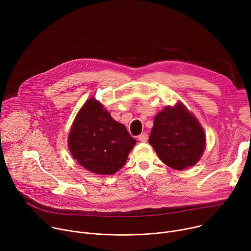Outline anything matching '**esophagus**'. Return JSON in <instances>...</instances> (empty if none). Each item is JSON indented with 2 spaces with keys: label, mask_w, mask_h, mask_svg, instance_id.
Returning <instances> with one entry per match:
<instances>
[{
  "label": "esophagus",
  "mask_w": 251,
  "mask_h": 251,
  "mask_svg": "<svg viewBox=\"0 0 251 251\" xmlns=\"http://www.w3.org/2000/svg\"><path fill=\"white\" fill-rule=\"evenodd\" d=\"M148 134L147 133H142L141 135H139L138 136V140L140 141V142H143V143H146L147 141H148Z\"/></svg>",
  "instance_id": "1"
}]
</instances>
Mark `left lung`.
<instances>
[{
    "instance_id": "8db88e82",
    "label": "left lung",
    "mask_w": 251,
    "mask_h": 251,
    "mask_svg": "<svg viewBox=\"0 0 251 251\" xmlns=\"http://www.w3.org/2000/svg\"><path fill=\"white\" fill-rule=\"evenodd\" d=\"M149 144L164 164L182 171L195 166L201 158L205 135L197 118L178 102L156 115Z\"/></svg>"
}]
</instances>
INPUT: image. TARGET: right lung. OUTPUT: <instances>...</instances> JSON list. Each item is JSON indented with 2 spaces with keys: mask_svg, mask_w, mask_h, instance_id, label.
<instances>
[{
  "mask_svg": "<svg viewBox=\"0 0 251 251\" xmlns=\"http://www.w3.org/2000/svg\"><path fill=\"white\" fill-rule=\"evenodd\" d=\"M135 144L126 127L94 98L81 107L68 135L71 155L83 168L99 175L118 172Z\"/></svg>",
  "mask_w": 251,
  "mask_h": 251,
  "instance_id": "right-lung-1",
  "label": "right lung"
}]
</instances>
